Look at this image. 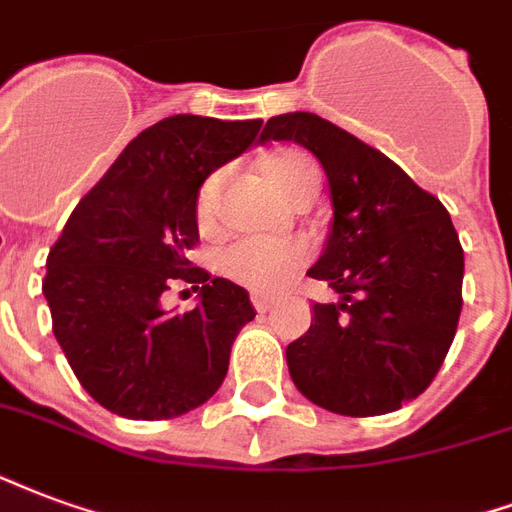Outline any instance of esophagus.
Segmentation results:
<instances>
[{"label":"esophagus","mask_w":512,"mask_h":512,"mask_svg":"<svg viewBox=\"0 0 512 512\" xmlns=\"http://www.w3.org/2000/svg\"><path fill=\"white\" fill-rule=\"evenodd\" d=\"M251 302H253V308L259 313H267L275 305V300L272 297H267V294H259V292H253L251 294Z\"/></svg>","instance_id":"34e87169"}]
</instances>
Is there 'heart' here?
Returning a JSON list of instances; mask_svg holds the SVG:
<instances>
[{
    "mask_svg": "<svg viewBox=\"0 0 512 512\" xmlns=\"http://www.w3.org/2000/svg\"><path fill=\"white\" fill-rule=\"evenodd\" d=\"M264 177L270 182L275 193H281L289 201L308 185H319V169L311 158H305L300 152H281L270 155L264 160ZM218 188L220 177L212 174L201 182L196 193V220L199 226H210L218 207ZM308 261V251L302 242L294 240H261V237H245L226 245L218 256L220 270L226 272L234 281L245 283L248 289L261 294L283 292L294 275L302 270V264Z\"/></svg>",
    "mask_w": 512,
    "mask_h": 512,
    "instance_id": "obj_1",
    "label": "heart"
}]
</instances>
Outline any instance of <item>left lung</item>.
Returning a JSON list of instances; mask_svg holds the SVG:
<instances>
[{"label": "left lung", "instance_id": "1", "mask_svg": "<svg viewBox=\"0 0 512 512\" xmlns=\"http://www.w3.org/2000/svg\"><path fill=\"white\" fill-rule=\"evenodd\" d=\"M267 141L313 152L333 201L308 275L338 302H313L308 333L286 346L292 382L327 412H395L434 382L455 338L464 251L453 220L401 166L319 114L267 119Z\"/></svg>", "mask_w": 512, "mask_h": 512}]
</instances>
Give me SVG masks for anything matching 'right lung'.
Segmentation results:
<instances>
[{"label":"right lung","mask_w":512,"mask_h":512,"mask_svg":"<svg viewBox=\"0 0 512 512\" xmlns=\"http://www.w3.org/2000/svg\"><path fill=\"white\" fill-rule=\"evenodd\" d=\"M261 119L174 114L141 130L78 201L46 259L54 335L108 412L169 420L207 404L229 371L231 343L253 311L248 292L190 267L199 242L196 193L240 158ZM200 292L188 314L162 311L171 282Z\"/></svg>","instance_id":"right-lung-1"}]
</instances>
